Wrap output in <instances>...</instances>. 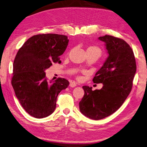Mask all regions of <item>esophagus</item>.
Returning a JSON list of instances; mask_svg holds the SVG:
<instances>
[{"mask_svg":"<svg viewBox=\"0 0 147 147\" xmlns=\"http://www.w3.org/2000/svg\"><path fill=\"white\" fill-rule=\"evenodd\" d=\"M76 85H77V83H76V82H74V81H71V82H70L69 86H70L71 87L74 88V87H75V86H76Z\"/></svg>","mask_w":147,"mask_h":147,"instance_id":"34e87169","label":"esophagus"}]
</instances>
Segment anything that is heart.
I'll return each mask as SVG.
<instances>
[{"label": "heart", "mask_w": 147, "mask_h": 147, "mask_svg": "<svg viewBox=\"0 0 147 147\" xmlns=\"http://www.w3.org/2000/svg\"><path fill=\"white\" fill-rule=\"evenodd\" d=\"M88 51H96L99 53V54H101V50L97 46H90L87 49V52Z\"/></svg>", "instance_id": "obj_1"}]
</instances>
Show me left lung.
Wrapping results in <instances>:
<instances>
[{
	"instance_id": "obj_1",
	"label": "left lung",
	"mask_w": 147,
	"mask_h": 147,
	"mask_svg": "<svg viewBox=\"0 0 147 147\" xmlns=\"http://www.w3.org/2000/svg\"><path fill=\"white\" fill-rule=\"evenodd\" d=\"M105 42L109 56L93 79L103 83L101 90L83 86V98L80 102V111L84 116L98 120L117 111L131 92L136 65L134 53L123 39L110 35L98 38Z\"/></svg>"
}]
</instances>
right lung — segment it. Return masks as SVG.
Here are the masks:
<instances>
[{
  "instance_id": "right-lung-1",
  "label": "right lung",
  "mask_w": 147,
  "mask_h": 147,
  "mask_svg": "<svg viewBox=\"0 0 147 147\" xmlns=\"http://www.w3.org/2000/svg\"><path fill=\"white\" fill-rule=\"evenodd\" d=\"M67 37L42 34L27 40L17 53L11 83L16 96L27 113L36 118L48 117L55 110L58 94L69 86L64 78L48 81L44 72L53 63H61Z\"/></svg>"
}]
</instances>
